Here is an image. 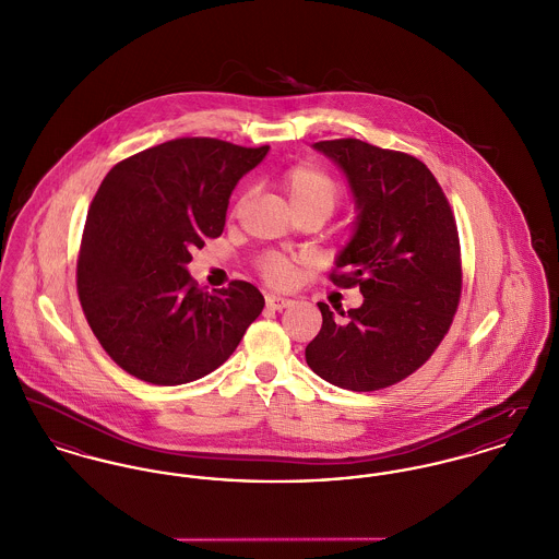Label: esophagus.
<instances>
[{
  "label": "esophagus",
  "mask_w": 559,
  "mask_h": 559,
  "mask_svg": "<svg viewBox=\"0 0 559 559\" xmlns=\"http://www.w3.org/2000/svg\"><path fill=\"white\" fill-rule=\"evenodd\" d=\"M290 304H293V301H290V299H286V297H280V295H266V307H271V309H286Z\"/></svg>",
  "instance_id": "34e87169"
}]
</instances>
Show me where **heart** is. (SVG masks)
I'll return each mask as SVG.
<instances>
[{
    "label": "heart",
    "instance_id": "b5f03b06",
    "mask_svg": "<svg viewBox=\"0 0 559 559\" xmlns=\"http://www.w3.org/2000/svg\"><path fill=\"white\" fill-rule=\"evenodd\" d=\"M282 190L288 197L293 211H320L324 217L340 203L337 181L313 164H297L284 170ZM260 273L271 284H288L293 277V262L284 255L269 254L260 260Z\"/></svg>",
    "mask_w": 559,
    "mask_h": 559
}]
</instances>
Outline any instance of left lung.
<instances>
[{
    "instance_id": "8db88e82",
    "label": "left lung",
    "mask_w": 559,
    "mask_h": 559,
    "mask_svg": "<svg viewBox=\"0 0 559 559\" xmlns=\"http://www.w3.org/2000/svg\"><path fill=\"white\" fill-rule=\"evenodd\" d=\"M313 150L340 166L353 192L355 228L331 280L358 286L362 305L335 318L318 304L322 329L305 360L335 386L386 389L416 371L451 329L461 297L457 224L420 159L356 139Z\"/></svg>"
}]
</instances>
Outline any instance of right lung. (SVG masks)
Wrapping results in <instances>:
<instances>
[{
  "label": "right lung",
  "instance_id": "right-lung-1",
  "mask_svg": "<svg viewBox=\"0 0 559 559\" xmlns=\"http://www.w3.org/2000/svg\"><path fill=\"white\" fill-rule=\"evenodd\" d=\"M269 145L177 139L136 153L104 177L90 206L76 288L102 348L152 384H186L217 369L260 316L248 282L203 293L188 273L192 250L224 230L239 179Z\"/></svg>",
  "mask_w": 559,
  "mask_h": 559
}]
</instances>
